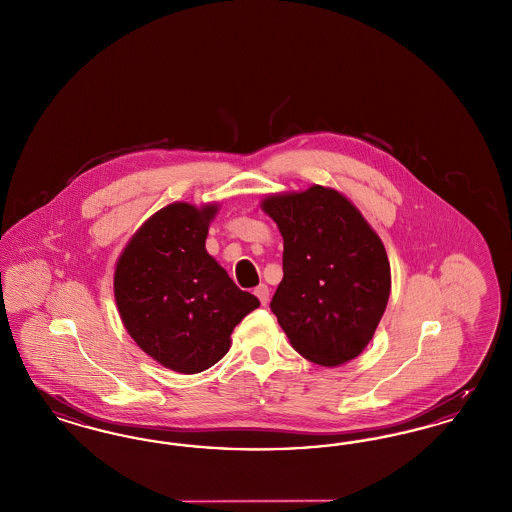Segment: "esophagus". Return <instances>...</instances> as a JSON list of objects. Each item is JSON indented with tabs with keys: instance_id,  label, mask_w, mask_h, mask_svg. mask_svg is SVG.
Listing matches in <instances>:
<instances>
[{
	"instance_id": "1",
	"label": "esophagus",
	"mask_w": 512,
	"mask_h": 512,
	"mask_svg": "<svg viewBox=\"0 0 512 512\" xmlns=\"http://www.w3.org/2000/svg\"><path fill=\"white\" fill-rule=\"evenodd\" d=\"M253 293L259 297L261 305H266V303L270 301V289H268V286H265V284L255 287V291H253Z\"/></svg>"
}]
</instances>
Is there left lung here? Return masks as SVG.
<instances>
[{"instance_id":"obj_1","label":"left lung","mask_w":512,"mask_h":512,"mask_svg":"<svg viewBox=\"0 0 512 512\" xmlns=\"http://www.w3.org/2000/svg\"><path fill=\"white\" fill-rule=\"evenodd\" d=\"M261 209L284 238V278L270 308L291 347L318 366L354 360L389 303L381 238L345 194L322 184L265 196Z\"/></svg>"}]
</instances>
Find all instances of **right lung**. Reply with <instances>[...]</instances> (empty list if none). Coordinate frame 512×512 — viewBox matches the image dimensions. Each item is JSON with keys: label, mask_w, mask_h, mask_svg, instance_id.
Returning a JSON list of instances; mask_svg holds the SVG:
<instances>
[{"label": "right lung", "mask_w": 512, "mask_h": 512, "mask_svg": "<svg viewBox=\"0 0 512 512\" xmlns=\"http://www.w3.org/2000/svg\"><path fill=\"white\" fill-rule=\"evenodd\" d=\"M217 211V202L165 205L139 226L114 268L127 333L160 366L184 375L217 364L234 328L261 305L205 249Z\"/></svg>", "instance_id": "1"}]
</instances>
